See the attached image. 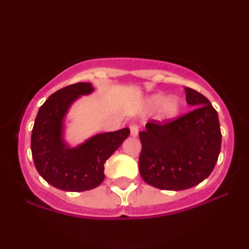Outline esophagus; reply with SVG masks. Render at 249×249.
<instances>
[{"mask_svg":"<svg viewBox=\"0 0 249 249\" xmlns=\"http://www.w3.org/2000/svg\"><path fill=\"white\" fill-rule=\"evenodd\" d=\"M130 132H131V136L132 137H136L137 134H138V126L137 125H130Z\"/></svg>","mask_w":249,"mask_h":249,"instance_id":"obj_1","label":"esophagus"}]
</instances>
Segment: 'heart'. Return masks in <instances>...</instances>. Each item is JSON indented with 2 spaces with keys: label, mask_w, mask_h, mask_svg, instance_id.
Wrapping results in <instances>:
<instances>
[{
  "label": "heart",
  "mask_w": 249,
  "mask_h": 249,
  "mask_svg": "<svg viewBox=\"0 0 249 249\" xmlns=\"http://www.w3.org/2000/svg\"><path fill=\"white\" fill-rule=\"evenodd\" d=\"M167 99L166 95H162V93H158V95H154L148 99V105L151 107H160L161 104H164L165 101ZM180 107H181V104H180L178 98H170L166 103L164 105V108H162V118L166 119H173L178 116Z\"/></svg>",
  "instance_id": "obj_1"
}]
</instances>
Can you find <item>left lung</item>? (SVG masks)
Segmentation results:
<instances>
[{
  "mask_svg": "<svg viewBox=\"0 0 249 249\" xmlns=\"http://www.w3.org/2000/svg\"><path fill=\"white\" fill-rule=\"evenodd\" d=\"M194 110L179 118L150 121L139 132V172L145 182L166 191L200 184L215 166L221 147L218 112L204 95L185 88Z\"/></svg>",
  "mask_w": 249,
  "mask_h": 249,
  "instance_id": "left-lung-1",
  "label": "left lung"
}]
</instances>
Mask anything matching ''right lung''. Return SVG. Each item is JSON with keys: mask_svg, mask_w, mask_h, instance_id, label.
<instances>
[{"mask_svg": "<svg viewBox=\"0 0 249 249\" xmlns=\"http://www.w3.org/2000/svg\"><path fill=\"white\" fill-rule=\"evenodd\" d=\"M93 91L91 83H76L53 93L39 107L31 133V154L36 170L58 190L83 192L104 180V164L127 138V127L99 133L77 147L63 141V121L79 96Z\"/></svg>", "mask_w": 249, "mask_h": 249, "instance_id": "obj_1", "label": "right lung"}]
</instances>
